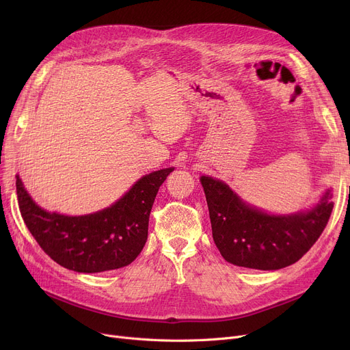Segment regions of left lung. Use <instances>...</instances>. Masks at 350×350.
Wrapping results in <instances>:
<instances>
[{
	"mask_svg": "<svg viewBox=\"0 0 350 350\" xmlns=\"http://www.w3.org/2000/svg\"><path fill=\"white\" fill-rule=\"evenodd\" d=\"M214 243L223 258L237 267L261 271L295 264L323 232L334 203L327 190L310 210L289 215L251 207L223 181L201 176Z\"/></svg>",
	"mask_w": 350,
	"mask_h": 350,
	"instance_id": "obj_1",
	"label": "left lung"
}]
</instances>
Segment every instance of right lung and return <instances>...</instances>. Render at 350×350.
Here are the masks:
<instances>
[{"label":"right lung","instance_id":"right-lung-1","mask_svg":"<svg viewBox=\"0 0 350 350\" xmlns=\"http://www.w3.org/2000/svg\"><path fill=\"white\" fill-rule=\"evenodd\" d=\"M173 170L146 174L115 204L78 217L45 211L16 176L18 204L36 243L61 267L83 273L118 269L133 262L142 252L156 194Z\"/></svg>","mask_w":350,"mask_h":350}]
</instances>
